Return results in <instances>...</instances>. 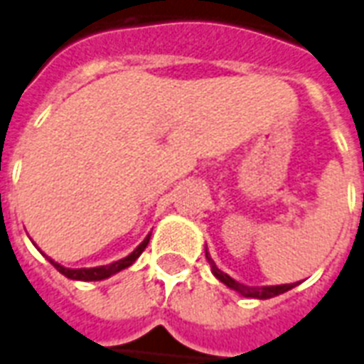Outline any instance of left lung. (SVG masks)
Instances as JSON below:
<instances>
[{"label": "left lung", "instance_id": "left-lung-1", "mask_svg": "<svg viewBox=\"0 0 364 364\" xmlns=\"http://www.w3.org/2000/svg\"><path fill=\"white\" fill-rule=\"evenodd\" d=\"M205 259H208V262H210L211 266V272H213V276L219 279V282H223L225 285H227L228 289H232V291H236V293H240L242 296H247V299H260V300H266V299H272V296H277V294L282 293H287L289 289H293L294 285H299V283H285V285H266V287H249V285H243V283L236 282V279H232V277L228 276V274H225L223 270H219L217 268V264L213 262V259L210 257V253H208V249H205Z\"/></svg>", "mask_w": 364, "mask_h": 364}]
</instances>
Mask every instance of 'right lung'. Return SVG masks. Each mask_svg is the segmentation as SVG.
Instances as JSON below:
<instances>
[{
	"mask_svg": "<svg viewBox=\"0 0 364 364\" xmlns=\"http://www.w3.org/2000/svg\"><path fill=\"white\" fill-rule=\"evenodd\" d=\"M149 240H151V234H147V238L143 240L139 245H137L134 251H132L128 257L121 260H115V262H111V264H105V266H96V268H65V266L58 264V262H54L53 259H47L50 260V264L60 272V274H64L65 277H70V279H77V282H100V279H105V277H111L113 274L117 272L124 270L128 266H132L134 262L137 260V257L143 253V249L147 247Z\"/></svg>",
	"mask_w": 364,
	"mask_h": 364,
	"instance_id": "1",
	"label": "right lung"
}]
</instances>
